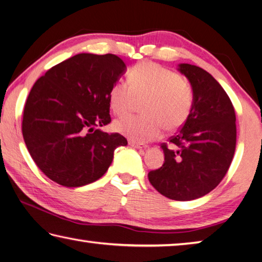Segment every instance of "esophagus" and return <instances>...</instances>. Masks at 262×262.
<instances>
[{"label": "esophagus", "mask_w": 262, "mask_h": 262, "mask_svg": "<svg viewBox=\"0 0 262 262\" xmlns=\"http://www.w3.org/2000/svg\"><path fill=\"white\" fill-rule=\"evenodd\" d=\"M128 144H129L133 147H135V148H146L145 144H143V143L135 142V141H129V142H128Z\"/></svg>", "instance_id": "esophagus-1"}]
</instances>
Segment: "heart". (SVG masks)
<instances>
[{"instance_id": "heart-1", "label": "heart", "mask_w": 262, "mask_h": 262, "mask_svg": "<svg viewBox=\"0 0 262 262\" xmlns=\"http://www.w3.org/2000/svg\"><path fill=\"white\" fill-rule=\"evenodd\" d=\"M128 84L117 81L111 87L109 101L118 116L126 115L142 100L144 116H127L116 120L115 129L135 142H150L162 135L165 127L175 130L183 126L194 103L192 85L175 71L144 61L133 67Z\"/></svg>"}]
</instances>
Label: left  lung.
<instances>
[{
	"label": "left lung",
	"mask_w": 262,
	"mask_h": 262,
	"mask_svg": "<svg viewBox=\"0 0 262 262\" xmlns=\"http://www.w3.org/2000/svg\"><path fill=\"white\" fill-rule=\"evenodd\" d=\"M178 70L193 87V107L185 124L161 144L163 165L147 177L162 195L189 201L211 192L227 173L236 147V116L226 92L206 70L188 63Z\"/></svg>",
	"instance_id": "left-lung-1"
}]
</instances>
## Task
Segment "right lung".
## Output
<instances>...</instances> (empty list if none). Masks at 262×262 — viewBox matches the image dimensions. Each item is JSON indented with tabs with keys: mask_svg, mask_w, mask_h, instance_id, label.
Segmentation results:
<instances>
[{
	"mask_svg": "<svg viewBox=\"0 0 262 262\" xmlns=\"http://www.w3.org/2000/svg\"><path fill=\"white\" fill-rule=\"evenodd\" d=\"M126 69L115 54H76L46 71L29 92L23 136L45 176L67 187L101 178L126 138L100 130L111 121L109 94Z\"/></svg>",
	"mask_w": 262,
	"mask_h": 262,
	"instance_id": "right-lung-1",
	"label": "right lung"
}]
</instances>
